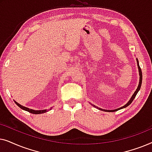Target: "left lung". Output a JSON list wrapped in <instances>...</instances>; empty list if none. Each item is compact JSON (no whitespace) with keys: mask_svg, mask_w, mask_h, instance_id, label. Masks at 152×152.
<instances>
[{"mask_svg":"<svg viewBox=\"0 0 152 152\" xmlns=\"http://www.w3.org/2000/svg\"><path fill=\"white\" fill-rule=\"evenodd\" d=\"M136 61H137V66H138V71H139V76H140V77H139V78H140V80H139V84H138V88H136V91H135L134 93V94H133V95H132V97H131L129 100L128 102L126 103L125 105H124L123 107H120V108H118V109H114V110H107V109H100V108H99V107H97L96 106H95V105H93V104H91V105H93V107H95V108H96V109H99V110H101V111H107V112H114V111H118V110H120V109H124V108H126V107H128L129 105L131 104V103L132 102L133 100H134L135 97H136V95H137V93H138V91H140V87H141V84H142V71H141L140 67V66H139V62H138V59H137V58H136Z\"/></svg>","mask_w":152,"mask_h":152,"instance_id":"left-lung-1","label":"left lung"}]
</instances>
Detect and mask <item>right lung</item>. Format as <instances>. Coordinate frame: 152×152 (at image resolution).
Here are the masks:
<instances>
[{
    "label": "right lung",
    "instance_id": "obj_1",
    "mask_svg": "<svg viewBox=\"0 0 152 152\" xmlns=\"http://www.w3.org/2000/svg\"><path fill=\"white\" fill-rule=\"evenodd\" d=\"M14 102H15L16 104L17 105L18 107H20L21 109L25 110V111H28V112H30V113H33V114H41V113H45V112H48V111H50V110H51L52 109H53V107H52V108H50V109L49 110H48V109H44V110H34V109H29V108L24 107V106L20 105L19 103H18L17 102H16L15 100H14Z\"/></svg>",
    "mask_w": 152,
    "mask_h": 152
}]
</instances>
